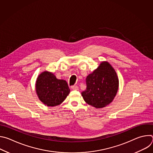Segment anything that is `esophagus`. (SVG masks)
Wrapping results in <instances>:
<instances>
[{"label":"esophagus","instance_id":"obj_1","mask_svg":"<svg viewBox=\"0 0 153 153\" xmlns=\"http://www.w3.org/2000/svg\"><path fill=\"white\" fill-rule=\"evenodd\" d=\"M71 89L73 90H78L79 87L77 85H73V86H71Z\"/></svg>","mask_w":153,"mask_h":153}]
</instances>
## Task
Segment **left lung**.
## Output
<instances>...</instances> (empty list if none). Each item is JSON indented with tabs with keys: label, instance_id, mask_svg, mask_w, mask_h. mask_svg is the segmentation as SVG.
<instances>
[{
	"label": "left lung",
	"instance_id": "8db88e82",
	"mask_svg": "<svg viewBox=\"0 0 153 153\" xmlns=\"http://www.w3.org/2000/svg\"><path fill=\"white\" fill-rule=\"evenodd\" d=\"M86 88L82 92L86 103L96 108L110 104L119 88L116 71L108 62H102L98 68L86 78Z\"/></svg>",
	"mask_w": 153,
	"mask_h": 153
}]
</instances>
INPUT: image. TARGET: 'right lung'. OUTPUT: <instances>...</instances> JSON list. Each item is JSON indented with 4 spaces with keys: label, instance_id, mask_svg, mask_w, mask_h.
<instances>
[{
    "label": "right lung",
    "instance_id": "right-lung-1",
    "mask_svg": "<svg viewBox=\"0 0 153 153\" xmlns=\"http://www.w3.org/2000/svg\"><path fill=\"white\" fill-rule=\"evenodd\" d=\"M36 91L40 100L48 106L60 105L70 92L66 81L57 79L48 71L43 72L37 77Z\"/></svg>",
    "mask_w": 153,
    "mask_h": 153
}]
</instances>
